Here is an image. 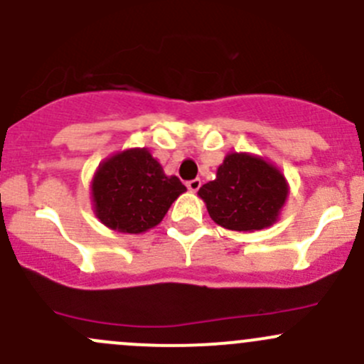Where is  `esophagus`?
Returning a JSON list of instances; mask_svg holds the SVG:
<instances>
[{"mask_svg": "<svg viewBox=\"0 0 364 364\" xmlns=\"http://www.w3.org/2000/svg\"><path fill=\"white\" fill-rule=\"evenodd\" d=\"M186 186H188L190 192H197V190L200 188V186H202V181H200V179H198V178L190 179V181L186 183Z\"/></svg>", "mask_w": 364, "mask_h": 364, "instance_id": "34e87169", "label": "esophagus"}]
</instances>
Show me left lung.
<instances>
[{
	"mask_svg": "<svg viewBox=\"0 0 364 364\" xmlns=\"http://www.w3.org/2000/svg\"><path fill=\"white\" fill-rule=\"evenodd\" d=\"M198 195L209 216L221 227L237 232L270 227L288 197L284 176L258 156L232 153Z\"/></svg>",
	"mask_w": 364,
	"mask_h": 364,
	"instance_id": "left-lung-1",
	"label": "left lung"
}]
</instances>
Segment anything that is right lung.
<instances>
[{
  "label": "right lung",
  "instance_id": "add662e5",
  "mask_svg": "<svg viewBox=\"0 0 364 364\" xmlns=\"http://www.w3.org/2000/svg\"><path fill=\"white\" fill-rule=\"evenodd\" d=\"M185 190L176 176L164 174L144 148L108 159L92 183L97 218L124 233H141L159 225Z\"/></svg>",
  "mask_w": 364,
  "mask_h": 364
}]
</instances>
